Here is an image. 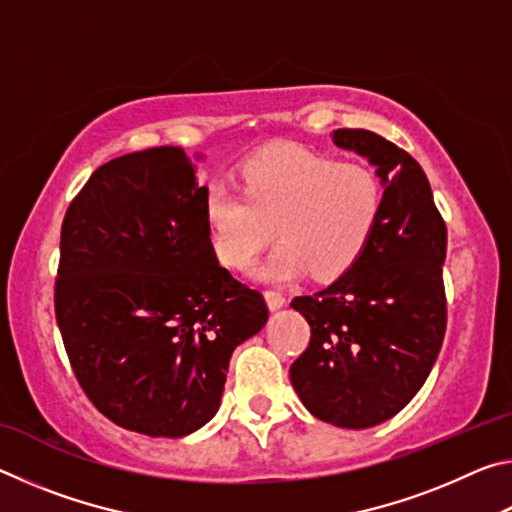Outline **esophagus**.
Segmentation results:
<instances>
[{"label": "esophagus", "instance_id": "34e87169", "mask_svg": "<svg viewBox=\"0 0 512 512\" xmlns=\"http://www.w3.org/2000/svg\"><path fill=\"white\" fill-rule=\"evenodd\" d=\"M264 298H266V305H268V309H282L284 305H287V298H284V293H280V291H275V289H268V291H264Z\"/></svg>", "mask_w": 512, "mask_h": 512}]
</instances>
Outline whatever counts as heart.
<instances>
[{
  "label": "heart",
  "mask_w": 512,
  "mask_h": 512,
  "mask_svg": "<svg viewBox=\"0 0 512 512\" xmlns=\"http://www.w3.org/2000/svg\"><path fill=\"white\" fill-rule=\"evenodd\" d=\"M384 187L366 162H339L300 146L268 149L241 169V192L212 183L205 216L221 262L244 271L277 237L264 280L336 277L357 262L377 228Z\"/></svg>",
  "instance_id": "obj_1"
}]
</instances>
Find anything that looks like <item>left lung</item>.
<instances>
[{
  "instance_id": "obj_1",
  "label": "left lung",
  "mask_w": 512,
  "mask_h": 512,
  "mask_svg": "<svg viewBox=\"0 0 512 512\" xmlns=\"http://www.w3.org/2000/svg\"><path fill=\"white\" fill-rule=\"evenodd\" d=\"M384 187L377 228L357 262L327 289L293 298L311 327L291 384L318 420L368 429L400 413L427 381L447 327V228L429 180L400 146L363 128H339Z\"/></svg>"
}]
</instances>
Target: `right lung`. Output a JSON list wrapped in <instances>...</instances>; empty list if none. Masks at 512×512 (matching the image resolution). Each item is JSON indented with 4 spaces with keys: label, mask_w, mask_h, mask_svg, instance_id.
I'll return each mask as SVG.
<instances>
[{
    "label": "right lung",
    "mask_w": 512,
    "mask_h": 512,
    "mask_svg": "<svg viewBox=\"0 0 512 512\" xmlns=\"http://www.w3.org/2000/svg\"><path fill=\"white\" fill-rule=\"evenodd\" d=\"M205 192L178 146L128 153L92 173L60 230L54 302L74 375L108 420L153 438L214 418L232 352L268 320L262 293L216 259Z\"/></svg>",
    "instance_id": "1"
}]
</instances>
